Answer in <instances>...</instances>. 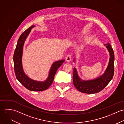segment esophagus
<instances>
[{"label": "esophagus", "instance_id": "34e87169", "mask_svg": "<svg viewBox=\"0 0 124 124\" xmlns=\"http://www.w3.org/2000/svg\"><path fill=\"white\" fill-rule=\"evenodd\" d=\"M71 55H68L66 56V61L68 62H69L71 61Z\"/></svg>", "mask_w": 124, "mask_h": 124}]
</instances>
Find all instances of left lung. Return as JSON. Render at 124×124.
Listing matches in <instances>:
<instances>
[{
    "label": "left lung",
    "mask_w": 124,
    "mask_h": 124,
    "mask_svg": "<svg viewBox=\"0 0 124 124\" xmlns=\"http://www.w3.org/2000/svg\"><path fill=\"white\" fill-rule=\"evenodd\" d=\"M104 46L107 49L110 55L108 64L103 74L92 80H83L78 75L76 68H73V84L79 91L88 94H93L98 93L104 89L112 79L114 73L115 56L113 50L111 45L108 43ZM76 59H73L75 63Z\"/></svg>",
    "instance_id": "left-lung-1"
}]
</instances>
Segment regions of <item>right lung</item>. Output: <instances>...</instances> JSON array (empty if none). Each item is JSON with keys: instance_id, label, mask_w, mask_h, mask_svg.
<instances>
[{"instance_id": "add662e5", "label": "right lung", "mask_w": 124, "mask_h": 124, "mask_svg": "<svg viewBox=\"0 0 124 124\" xmlns=\"http://www.w3.org/2000/svg\"><path fill=\"white\" fill-rule=\"evenodd\" d=\"M35 27V25L31 26L23 32L19 37L14 53V66L17 79L25 87L32 91H42L47 89L51 85L56 72L64 62L65 60H62L53 62L49 72L48 77L44 81L33 80L25 73L22 66V60L23 46L31 29Z\"/></svg>"}]
</instances>
